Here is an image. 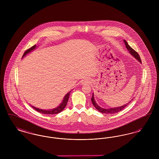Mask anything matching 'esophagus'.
Returning <instances> with one entry per match:
<instances>
[{"label":"esophagus","mask_w":159,"mask_h":159,"mask_svg":"<svg viewBox=\"0 0 159 159\" xmlns=\"http://www.w3.org/2000/svg\"><path fill=\"white\" fill-rule=\"evenodd\" d=\"M91 83V80L90 79H88V78H86V79H84V80H82V84H89V83Z\"/></svg>","instance_id":"34e87169"}]
</instances>
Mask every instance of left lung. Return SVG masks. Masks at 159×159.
<instances>
[{
  "mask_svg": "<svg viewBox=\"0 0 159 159\" xmlns=\"http://www.w3.org/2000/svg\"><path fill=\"white\" fill-rule=\"evenodd\" d=\"M123 41H124V43H125V44L126 47V48H127V49H128L129 53L131 55H132L140 63H141V60L140 58V57H139V54L137 53L135 51H134L130 46L129 45L128 42L125 40H124ZM132 100H133V99H132L128 103H126V104H124L123 106H120V107H113V108H102L100 106H99L97 104V103L96 102L95 98H94V94H93V93L92 94V98H91V101H92V103L93 106L95 107V108L98 111L103 114H114L118 113V112L120 111L123 109H124L125 108H126L127 106H128L129 104L131 102Z\"/></svg>",
  "mask_w": 159,
  "mask_h": 159,
  "instance_id": "1",
  "label": "left lung"
}]
</instances>
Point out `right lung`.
Returning a JSON list of instances; mask_svg holds the SVG:
<instances>
[{"label":"right lung","mask_w":159,"mask_h":159,"mask_svg":"<svg viewBox=\"0 0 159 159\" xmlns=\"http://www.w3.org/2000/svg\"><path fill=\"white\" fill-rule=\"evenodd\" d=\"M36 48H37V46L36 45H34L31 48H30V49H27V50L24 52V53L23 54V58L24 57H25L27 54L30 53L32 51L34 50ZM71 91H70L69 92H68V93L64 96V97L63 98V99H62V102L58 106V107H57L56 108H54L53 109L43 110V109L39 108H37V107H36L31 106V105H30V106H31L35 110H36L37 111L40 113L45 114H55L59 113L61 112V111L64 109V108L66 107V106H67V102H68L69 96H70V94Z\"/></svg>","instance_id":"obj_1"}]
</instances>
